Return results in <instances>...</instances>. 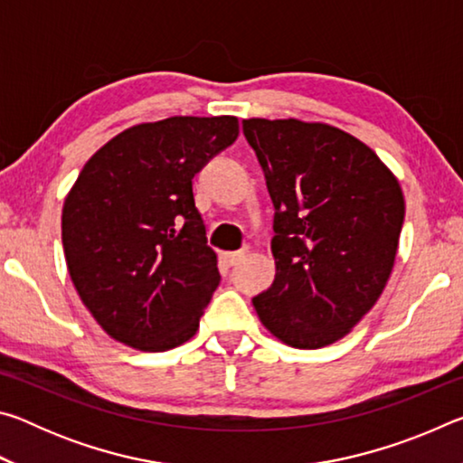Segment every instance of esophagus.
Segmentation results:
<instances>
[{
  "instance_id": "34e87169",
  "label": "esophagus",
  "mask_w": 463,
  "mask_h": 463,
  "mask_svg": "<svg viewBox=\"0 0 463 463\" xmlns=\"http://www.w3.org/2000/svg\"><path fill=\"white\" fill-rule=\"evenodd\" d=\"M245 253L247 250L242 249V250H232V253H224V261L229 263V265H237L242 257H245Z\"/></svg>"
}]
</instances>
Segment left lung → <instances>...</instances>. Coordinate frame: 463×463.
Instances as JSON below:
<instances>
[{"mask_svg":"<svg viewBox=\"0 0 463 463\" xmlns=\"http://www.w3.org/2000/svg\"><path fill=\"white\" fill-rule=\"evenodd\" d=\"M242 132L276 208V279L253 307L289 347H325L388 284L404 222L401 184L370 146L331 124L249 118Z\"/></svg>","mask_w":463,"mask_h":463,"instance_id":"obj_1","label":"left lung"}]
</instances>
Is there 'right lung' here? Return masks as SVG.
Segmentation results:
<instances>
[{
	"label": "right lung",
	"mask_w": 463,
	"mask_h": 463,
	"mask_svg": "<svg viewBox=\"0 0 463 463\" xmlns=\"http://www.w3.org/2000/svg\"><path fill=\"white\" fill-rule=\"evenodd\" d=\"M239 137L234 116L127 128L85 163L62 203V249L81 302L128 347L192 339L221 284L192 179Z\"/></svg>",
	"instance_id": "1"
}]
</instances>
